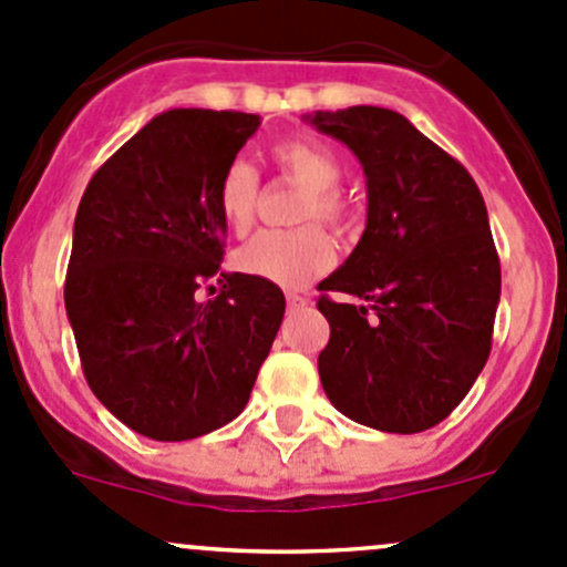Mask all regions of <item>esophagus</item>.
I'll use <instances>...</instances> for the list:
<instances>
[{
	"label": "esophagus",
	"instance_id": "34e87169",
	"mask_svg": "<svg viewBox=\"0 0 567 567\" xmlns=\"http://www.w3.org/2000/svg\"><path fill=\"white\" fill-rule=\"evenodd\" d=\"M285 299H288V310H301V307L310 305V296L305 293H288Z\"/></svg>",
	"mask_w": 567,
	"mask_h": 567
}]
</instances>
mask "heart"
Wrapping results in <instances>:
<instances>
[{
    "instance_id": "b5f03b06",
    "label": "heart",
    "mask_w": 567,
    "mask_h": 567,
    "mask_svg": "<svg viewBox=\"0 0 567 567\" xmlns=\"http://www.w3.org/2000/svg\"><path fill=\"white\" fill-rule=\"evenodd\" d=\"M279 173L305 186L296 221L320 219L331 227H348L353 210L337 188L342 162L318 140H285L271 151ZM260 205V173L247 158H233L216 186V208L233 233H247ZM337 260L334 241L318 225L296 230H262L236 255V266L249 277L279 288H305L329 271Z\"/></svg>"
}]
</instances>
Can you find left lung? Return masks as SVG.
<instances>
[{
	"label": "left lung",
	"instance_id": "obj_1",
	"mask_svg": "<svg viewBox=\"0 0 567 567\" xmlns=\"http://www.w3.org/2000/svg\"><path fill=\"white\" fill-rule=\"evenodd\" d=\"M368 177V227L318 290L329 346L318 373L331 405L386 433L439 425L485 368L502 293L483 194L463 164L403 114L348 106L310 114Z\"/></svg>",
	"mask_w": 567,
	"mask_h": 567
}]
</instances>
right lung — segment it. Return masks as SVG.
I'll use <instances>...</instances> for the list:
<instances>
[{"mask_svg": "<svg viewBox=\"0 0 567 567\" xmlns=\"http://www.w3.org/2000/svg\"><path fill=\"white\" fill-rule=\"evenodd\" d=\"M257 125V114L214 109L156 114L79 203L65 310L84 379L156 442L236 420L282 323L277 285L219 271L227 225L216 186ZM203 284L210 300L198 299Z\"/></svg>", "mask_w": 567, "mask_h": 567, "instance_id": "add662e5", "label": "right lung"}]
</instances>
